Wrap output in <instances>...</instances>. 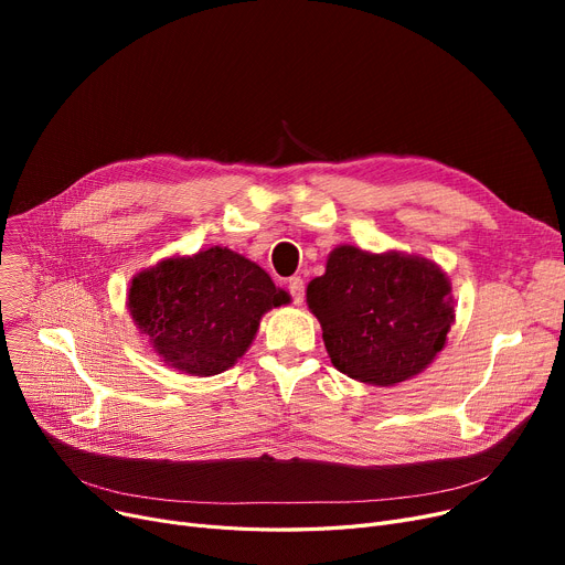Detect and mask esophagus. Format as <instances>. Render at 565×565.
<instances>
[{
	"label": "esophagus",
	"mask_w": 565,
	"mask_h": 565,
	"mask_svg": "<svg viewBox=\"0 0 565 565\" xmlns=\"http://www.w3.org/2000/svg\"><path fill=\"white\" fill-rule=\"evenodd\" d=\"M288 290L292 295V302L295 305H302L305 302V281H302V277H290L288 279Z\"/></svg>",
	"instance_id": "1"
}]
</instances>
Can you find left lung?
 I'll use <instances>...</instances> for the list:
<instances>
[{"label": "left lung", "mask_w": 565, "mask_h": 565, "mask_svg": "<svg viewBox=\"0 0 565 565\" xmlns=\"http://www.w3.org/2000/svg\"><path fill=\"white\" fill-rule=\"evenodd\" d=\"M307 305L334 369L373 387L426 371L456 322L447 273L396 249L334 247L324 275L307 286Z\"/></svg>", "instance_id": "left-lung-1"}]
</instances>
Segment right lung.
<instances>
[{
    "instance_id": "right-lung-1",
    "label": "right lung",
    "mask_w": 565,
    "mask_h": 565,
    "mask_svg": "<svg viewBox=\"0 0 565 565\" xmlns=\"http://www.w3.org/2000/svg\"><path fill=\"white\" fill-rule=\"evenodd\" d=\"M288 302L260 265L228 247L162 258L128 288L130 318L160 360L199 377L231 369L249 350L260 318Z\"/></svg>"
}]
</instances>
